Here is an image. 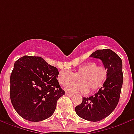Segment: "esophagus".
<instances>
[{
    "instance_id": "34e87169",
    "label": "esophagus",
    "mask_w": 134,
    "mask_h": 134,
    "mask_svg": "<svg viewBox=\"0 0 134 134\" xmlns=\"http://www.w3.org/2000/svg\"><path fill=\"white\" fill-rule=\"evenodd\" d=\"M66 96H69V97H70V98H72L74 95H73V94H71V93H66Z\"/></svg>"
}]
</instances>
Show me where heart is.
Returning <instances> with one entry per match:
<instances>
[{
  "label": "heart",
  "mask_w": 134,
  "mask_h": 134,
  "mask_svg": "<svg viewBox=\"0 0 134 134\" xmlns=\"http://www.w3.org/2000/svg\"><path fill=\"white\" fill-rule=\"evenodd\" d=\"M108 76V70L103 65H97L94 62H89L80 65L72 72L69 70H61L57 76L59 83L66 87L70 93H87L96 91L103 85ZM79 78L80 83H69Z\"/></svg>",
  "instance_id": "obj_1"
}]
</instances>
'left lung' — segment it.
Returning a JSON list of instances; mask_svg holds the SVG:
<instances>
[{"mask_svg": "<svg viewBox=\"0 0 134 134\" xmlns=\"http://www.w3.org/2000/svg\"><path fill=\"white\" fill-rule=\"evenodd\" d=\"M90 57L101 59L108 70V76L98 93L82 98V103L75 107V112L85 120L96 122L108 116L118 105L124 79L123 65L120 57L109 49L97 50Z\"/></svg>", "mask_w": 134, "mask_h": 134, "instance_id": "obj_1", "label": "left lung"}]
</instances>
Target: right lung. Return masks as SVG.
Listing matches in <instances>:
<instances>
[{
	"label": "right lung",
	"instance_id": "obj_1",
	"mask_svg": "<svg viewBox=\"0 0 134 134\" xmlns=\"http://www.w3.org/2000/svg\"><path fill=\"white\" fill-rule=\"evenodd\" d=\"M58 70L40 57L24 56L14 64L10 78V97L20 116L32 122L52 115L65 92L57 80Z\"/></svg>",
	"mask_w": 134,
	"mask_h": 134
}]
</instances>
